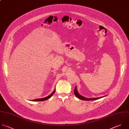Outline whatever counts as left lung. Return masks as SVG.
Here are the masks:
<instances>
[{
  "mask_svg": "<svg viewBox=\"0 0 129 129\" xmlns=\"http://www.w3.org/2000/svg\"><path fill=\"white\" fill-rule=\"evenodd\" d=\"M74 94L79 99H81V100H84V101H90V100H97V99H99L100 98H101L102 97H99V98H85L82 96H81L80 95H79L77 90H76V88L75 87V89H74Z\"/></svg>",
  "mask_w": 129,
  "mask_h": 129,
  "instance_id": "left-lung-1",
  "label": "left lung"
}]
</instances>
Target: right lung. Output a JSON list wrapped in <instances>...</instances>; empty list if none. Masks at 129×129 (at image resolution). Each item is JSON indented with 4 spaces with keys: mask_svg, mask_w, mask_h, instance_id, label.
<instances>
[{
    "mask_svg": "<svg viewBox=\"0 0 129 129\" xmlns=\"http://www.w3.org/2000/svg\"><path fill=\"white\" fill-rule=\"evenodd\" d=\"M55 91H54L51 95H50L49 96H48V97H46L45 98H41V99H35V100H33L32 101H45V100H47L49 99H50L52 96L54 94Z\"/></svg>",
    "mask_w": 129,
    "mask_h": 129,
    "instance_id": "1",
    "label": "right lung"
}]
</instances>
